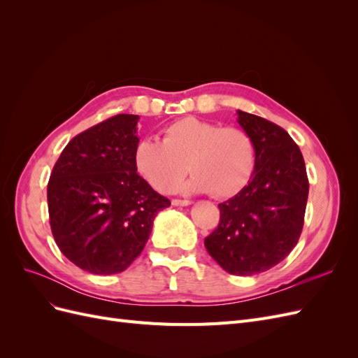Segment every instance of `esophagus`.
<instances>
[{"mask_svg": "<svg viewBox=\"0 0 358 358\" xmlns=\"http://www.w3.org/2000/svg\"><path fill=\"white\" fill-rule=\"evenodd\" d=\"M173 206H189L191 201L189 200H179V199H173L171 200Z\"/></svg>", "mask_w": 358, "mask_h": 358, "instance_id": "esophagus-1", "label": "esophagus"}]
</instances>
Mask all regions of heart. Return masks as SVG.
I'll return each instance as SVG.
<instances>
[{"label":"heart","mask_w":358,"mask_h":358,"mask_svg":"<svg viewBox=\"0 0 358 358\" xmlns=\"http://www.w3.org/2000/svg\"><path fill=\"white\" fill-rule=\"evenodd\" d=\"M255 162L254 140L245 129L192 116L169 124L161 142L143 138L134 149L138 175L162 194L175 189L189 170L188 192L210 191L216 199H230L251 180Z\"/></svg>","instance_id":"b5f03b06"}]
</instances>
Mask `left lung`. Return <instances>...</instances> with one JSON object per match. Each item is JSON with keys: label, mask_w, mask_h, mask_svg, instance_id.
<instances>
[{"label": "left lung", "mask_w": 358, "mask_h": 358, "mask_svg": "<svg viewBox=\"0 0 358 358\" xmlns=\"http://www.w3.org/2000/svg\"><path fill=\"white\" fill-rule=\"evenodd\" d=\"M252 137L255 171L234 197L220 203V225L204 239L225 272L251 276L275 267L292 251L305 221L309 182L299 146L284 128L237 110Z\"/></svg>", "instance_id": "8db88e82"}]
</instances>
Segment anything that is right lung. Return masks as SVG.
I'll return each instance as SVG.
<instances>
[{
	"instance_id": "right-lung-1",
	"label": "right lung",
	"mask_w": 358,
	"mask_h": 358,
	"mask_svg": "<svg viewBox=\"0 0 358 358\" xmlns=\"http://www.w3.org/2000/svg\"><path fill=\"white\" fill-rule=\"evenodd\" d=\"M137 115H116L71 138L48 183L50 229L61 252L94 275L121 273L143 251L159 196L134 166Z\"/></svg>"
}]
</instances>
